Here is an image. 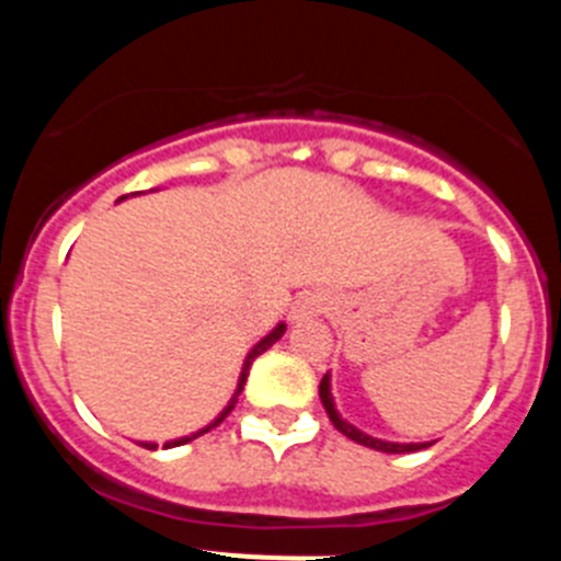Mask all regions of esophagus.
Instances as JSON below:
<instances>
[{"instance_id": "esophagus-1", "label": "esophagus", "mask_w": 561, "mask_h": 561, "mask_svg": "<svg viewBox=\"0 0 561 561\" xmlns=\"http://www.w3.org/2000/svg\"><path fill=\"white\" fill-rule=\"evenodd\" d=\"M325 306V297L320 291H304L297 297V304L291 306V320H306L311 314H320Z\"/></svg>"}]
</instances>
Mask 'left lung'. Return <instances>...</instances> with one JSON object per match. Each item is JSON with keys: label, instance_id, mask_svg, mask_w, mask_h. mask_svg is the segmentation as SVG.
Wrapping results in <instances>:
<instances>
[{"label": "left lung", "instance_id": "1", "mask_svg": "<svg viewBox=\"0 0 561 561\" xmlns=\"http://www.w3.org/2000/svg\"><path fill=\"white\" fill-rule=\"evenodd\" d=\"M320 401H323L325 413H329L331 424H334L336 430H340L345 438L356 440V444H362V447H370V449H379V453H393V455H401V453H415V449H424L430 447V444H390V440H379V438H370V435L359 433V430L354 427V424H348V421H342L340 413H336L334 408V399H331V385H329V374L323 376V381H320Z\"/></svg>", "mask_w": 561, "mask_h": 561}]
</instances>
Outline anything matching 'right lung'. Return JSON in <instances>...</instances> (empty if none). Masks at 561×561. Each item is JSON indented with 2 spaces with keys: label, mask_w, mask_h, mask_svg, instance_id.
<instances>
[{
  "label": "right lung",
  "mask_w": 561,
  "mask_h": 561,
  "mask_svg": "<svg viewBox=\"0 0 561 561\" xmlns=\"http://www.w3.org/2000/svg\"><path fill=\"white\" fill-rule=\"evenodd\" d=\"M284 331H286V325H284V323H280V325H277V329H275V331H272V334H266V336H264V340L257 342L255 348H252V351H250V354H247V362H244V370H241V379H238V390H236V396H232V399H230V404H227V408H225V413H221V415H219V419L213 421V424H210V427H207V430H213V427H219L221 421H225V419H227V415H230V413H232V408H236V401H238V396H241V390H244V381H247V374H250V365H252V362H255V356H261V354H264V351H266V348H272V345H275V342H277V340H280V336H284ZM207 430H202V433H207ZM202 433H196V435H187V438H180V440H171V444H165V447H180V444H187V440H193V438H199V435H202ZM142 447H146V449H157V444H142Z\"/></svg>",
  "instance_id": "1"
}]
</instances>
